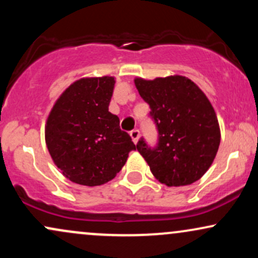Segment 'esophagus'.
Masks as SVG:
<instances>
[{
	"instance_id": "1",
	"label": "esophagus",
	"mask_w": 258,
	"mask_h": 258,
	"mask_svg": "<svg viewBox=\"0 0 258 258\" xmlns=\"http://www.w3.org/2000/svg\"><path fill=\"white\" fill-rule=\"evenodd\" d=\"M130 136H131L132 141L135 142V143H137L138 139H139V136H141V132H139V130H132V131L130 132Z\"/></svg>"
}]
</instances>
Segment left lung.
I'll return each instance as SVG.
<instances>
[{
    "label": "left lung",
    "instance_id": "left-lung-1",
    "mask_svg": "<svg viewBox=\"0 0 258 258\" xmlns=\"http://www.w3.org/2000/svg\"><path fill=\"white\" fill-rule=\"evenodd\" d=\"M135 84L149 104V116L158 130L154 147L144 138L137 143L152 173L167 186L197 182L214 162L221 142L218 120L210 100L185 76L153 81L136 79Z\"/></svg>",
    "mask_w": 258,
    "mask_h": 258
}]
</instances>
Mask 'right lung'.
Here are the masks:
<instances>
[{
	"label": "right lung",
	"mask_w": 258,
	"mask_h": 258,
	"mask_svg": "<svg viewBox=\"0 0 258 258\" xmlns=\"http://www.w3.org/2000/svg\"><path fill=\"white\" fill-rule=\"evenodd\" d=\"M115 80L81 79L59 97L46 125V144L61 173L78 184L94 186L114 178L136 150L120 120L109 111Z\"/></svg>",
	"instance_id": "right-lung-1"
}]
</instances>
